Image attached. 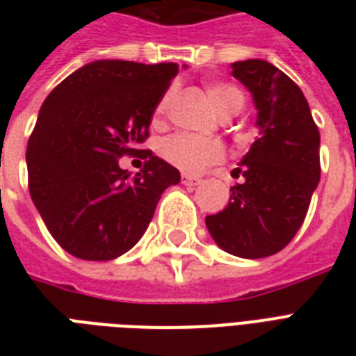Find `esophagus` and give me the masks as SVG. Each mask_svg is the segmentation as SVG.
<instances>
[{
  "label": "esophagus",
  "mask_w": 356,
  "mask_h": 356,
  "mask_svg": "<svg viewBox=\"0 0 356 356\" xmlns=\"http://www.w3.org/2000/svg\"><path fill=\"white\" fill-rule=\"evenodd\" d=\"M183 184L184 186H197L201 184V179L194 177V175H183Z\"/></svg>",
  "instance_id": "obj_1"
}]
</instances>
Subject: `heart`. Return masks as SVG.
I'll return each mask as SVG.
<instances>
[{
	"label": "heart",
	"instance_id": "1",
	"mask_svg": "<svg viewBox=\"0 0 356 356\" xmlns=\"http://www.w3.org/2000/svg\"><path fill=\"white\" fill-rule=\"evenodd\" d=\"M207 96L212 107L223 118L234 116L242 111L245 96L238 86L231 83H211L207 86ZM172 102V92H166L156 105V114L162 116ZM161 155L172 166L184 173H200L207 166L216 164L223 159V147L214 140H201L190 134H173L161 144Z\"/></svg>",
	"mask_w": 356,
	"mask_h": 356
}]
</instances>
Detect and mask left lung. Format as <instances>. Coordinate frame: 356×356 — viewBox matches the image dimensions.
Wrapping results in <instances>:
<instances>
[{
    "label": "left lung",
    "mask_w": 356,
    "mask_h": 356,
    "mask_svg": "<svg viewBox=\"0 0 356 356\" xmlns=\"http://www.w3.org/2000/svg\"><path fill=\"white\" fill-rule=\"evenodd\" d=\"M231 68L253 94L260 136L233 172L243 183L205 223L223 251L262 259L286 248L303 225L320 183V131L301 88L273 64L249 58Z\"/></svg>",
    "instance_id": "left-lung-1"
}]
</instances>
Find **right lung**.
<instances>
[{
  "label": "right lung",
  "mask_w": 356,
  "mask_h": 356,
  "mask_svg": "<svg viewBox=\"0 0 356 356\" xmlns=\"http://www.w3.org/2000/svg\"><path fill=\"white\" fill-rule=\"evenodd\" d=\"M175 63L96 60L68 75L42 103L27 144L29 194L47 231L70 254L113 260L138 242L177 168L149 149L156 105ZM145 159L134 179L122 156Z\"/></svg>",
  "instance_id": "1"
}]
</instances>
